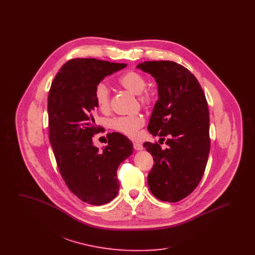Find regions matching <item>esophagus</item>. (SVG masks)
<instances>
[{
    "label": "esophagus",
    "mask_w": 255,
    "mask_h": 255,
    "mask_svg": "<svg viewBox=\"0 0 255 255\" xmlns=\"http://www.w3.org/2000/svg\"><path fill=\"white\" fill-rule=\"evenodd\" d=\"M133 149H135V150H142L143 149V146L139 142H133Z\"/></svg>",
    "instance_id": "1"
}]
</instances>
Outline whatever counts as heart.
I'll return each mask as SVG.
<instances>
[{
    "label": "heart",
    "instance_id": "obj_1",
    "mask_svg": "<svg viewBox=\"0 0 255 255\" xmlns=\"http://www.w3.org/2000/svg\"><path fill=\"white\" fill-rule=\"evenodd\" d=\"M119 83L129 92L137 95L138 102L149 107L154 101V93L145 89L147 78L134 70H130L119 78ZM95 100L98 109L102 112L109 111L111 106V92L108 86L103 82L98 83L95 88ZM110 127L119 133H123L131 138H135L139 129L144 124V119L140 115L122 116L111 120Z\"/></svg>",
    "mask_w": 255,
    "mask_h": 255
}]
</instances>
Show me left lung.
Instances as JSON below:
<instances>
[{
    "label": "left lung",
    "instance_id": "obj_1",
    "mask_svg": "<svg viewBox=\"0 0 255 255\" xmlns=\"http://www.w3.org/2000/svg\"><path fill=\"white\" fill-rule=\"evenodd\" d=\"M137 68L158 83V100L147 129L161 140L167 135L165 149L158 142L143 143L155 162L147 182L156 198L176 203L194 191L206 170L210 150L206 96L194 74L176 62L145 61Z\"/></svg>",
    "mask_w": 255,
    "mask_h": 255
}]
</instances>
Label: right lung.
<instances>
[{"label":"right lung","mask_w":255,"mask_h":255,"mask_svg":"<svg viewBox=\"0 0 255 255\" xmlns=\"http://www.w3.org/2000/svg\"><path fill=\"white\" fill-rule=\"evenodd\" d=\"M126 64L95 58H75L55 75L48 97L49 138L61 176L81 201L94 206L111 202L119 192L117 171L133 153V143L122 133H107L102 151L93 136L103 131L95 123V88Z\"/></svg>","instance_id":"1"}]
</instances>
